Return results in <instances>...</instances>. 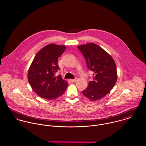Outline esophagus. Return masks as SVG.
<instances>
[{
  "label": "esophagus",
  "mask_w": 146,
  "mask_h": 146,
  "mask_svg": "<svg viewBox=\"0 0 146 146\" xmlns=\"http://www.w3.org/2000/svg\"><path fill=\"white\" fill-rule=\"evenodd\" d=\"M70 82H76V81L77 80V78H75V79H70Z\"/></svg>",
  "instance_id": "1"
}]
</instances>
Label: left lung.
<instances>
[{
  "instance_id": "8db88e82",
  "label": "left lung",
  "mask_w": 146,
  "mask_h": 146,
  "mask_svg": "<svg viewBox=\"0 0 146 146\" xmlns=\"http://www.w3.org/2000/svg\"><path fill=\"white\" fill-rule=\"evenodd\" d=\"M87 67L93 74V80L82 93L89 100L96 101L110 93L117 80L116 66L112 57L98 45L89 42L78 45Z\"/></svg>"
}]
</instances>
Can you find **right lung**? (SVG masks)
Returning <instances> with one entry per match:
<instances>
[{
	"instance_id": "right-lung-1",
	"label": "right lung",
	"mask_w": 146,
	"mask_h": 146,
	"mask_svg": "<svg viewBox=\"0 0 146 146\" xmlns=\"http://www.w3.org/2000/svg\"><path fill=\"white\" fill-rule=\"evenodd\" d=\"M66 49L64 45L49 44L36 54L28 72V80L33 90L47 100H55L65 92L68 83L59 75L58 58Z\"/></svg>"
}]
</instances>
